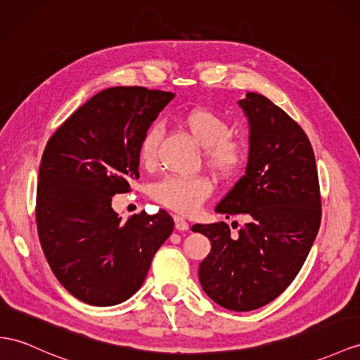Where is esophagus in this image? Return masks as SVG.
Here are the masks:
<instances>
[{
	"instance_id": "obj_1",
	"label": "esophagus",
	"mask_w": 360,
	"mask_h": 360,
	"mask_svg": "<svg viewBox=\"0 0 360 360\" xmlns=\"http://www.w3.org/2000/svg\"><path fill=\"white\" fill-rule=\"evenodd\" d=\"M174 228H176L178 231H187L188 222L181 216H174Z\"/></svg>"
}]
</instances>
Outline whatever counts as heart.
<instances>
[{
	"label": "heart",
	"instance_id": "1",
	"mask_svg": "<svg viewBox=\"0 0 360 360\" xmlns=\"http://www.w3.org/2000/svg\"><path fill=\"white\" fill-rule=\"evenodd\" d=\"M178 122L200 147H204V161L216 176L228 179L240 170L246 160V146L229 135L226 120L204 106L184 109ZM161 141V127L153 124L144 134L140 144V161L144 167L156 162ZM213 184L205 176H167L152 187V198L162 207L179 214H193L211 196Z\"/></svg>",
	"mask_w": 360,
	"mask_h": 360
}]
</instances>
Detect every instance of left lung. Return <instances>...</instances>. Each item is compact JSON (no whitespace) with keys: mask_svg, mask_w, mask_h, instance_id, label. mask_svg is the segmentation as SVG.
Listing matches in <instances>:
<instances>
[{"mask_svg":"<svg viewBox=\"0 0 360 360\" xmlns=\"http://www.w3.org/2000/svg\"><path fill=\"white\" fill-rule=\"evenodd\" d=\"M250 123L243 176L214 208L245 214L238 236L225 222L193 225L210 238L199 264L208 297L228 310L250 311L274 301L298 275L321 225L315 153L300 124L257 92L238 100Z\"/></svg>","mask_w":360,"mask_h":360,"instance_id":"left-lung-1","label":"left lung"}]
</instances>
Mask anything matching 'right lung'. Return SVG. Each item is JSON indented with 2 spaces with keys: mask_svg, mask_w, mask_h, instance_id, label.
Listing matches in <instances>:
<instances>
[{
  "mask_svg": "<svg viewBox=\"0 0 360 360\" xmlns=\"http://www.w3.org/2000/svg\"><path fill=\"white\" fill-rule=\"evenodd\" d=\"M173 97L143 86L100 91L45 146L36 191L39 242L59 283L91 306L131 298L173 231L165 210L122 220L110 205L140 178L143 136Z\"/></svg>",
  "mask_w": 360,
  "mask_h": 360,
  "instance_id": "right-lung-1",
  "label": "right lung"
}]
</instances>
